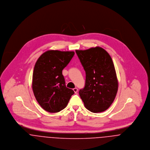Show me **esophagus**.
<instances>
[{
	"label": "esophagus",
	"instance_id": "esophagus-1",
	"mask_svg": "<svg viewBox=\"0 0 150 150\" xmlns=\"http://www.w3.org/2000/svg\"><path fill=\"white\" fill-rule=\"evenodd\" d=\"M73 90H74V93H75V94H76V93H78V88H76V87H75V88H73Z\"/></svg>",
	"mask_w": 150,
	"mask_h": 150
}]
</instances>
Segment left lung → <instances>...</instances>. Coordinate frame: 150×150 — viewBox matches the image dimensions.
Wrapping results in <instances>:
<instances>
[{
    "mask_svg": "<svg viewBox=\"0 0 150 150\" xmlns=\"http://www.w3.org/2000/svg\"><path fill=\"white\" fill-rule=\"evenodd\" d=\"M86 72L84 87L79 94L86 109L93 113L107 110L118 90L116 72L109 54L100 47L76 50Z\"/></svg>",
    "mask_w": 150,
    "mask_h": 150,
    "instance_id": "1",
    "label": "left lung"
}]
</instances>
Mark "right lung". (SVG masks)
<instances>
[{"mask_svg":"<svg viewBox=\"0 0 150 150\" xmlns=\"http://www.w3.org/2000/svg\"><path fill=\"white\" fill-rule=\"evenodd\" d=\"M74 54L73 51L48 50L35 63L32 80L34 95L42 109L50 113L64 109L74 94L66 87L62 74Z\"/></svg>","mask_w":150,"mask_h":150,"instance_id":"add662e5","label":"right lung"}]
</instances>
